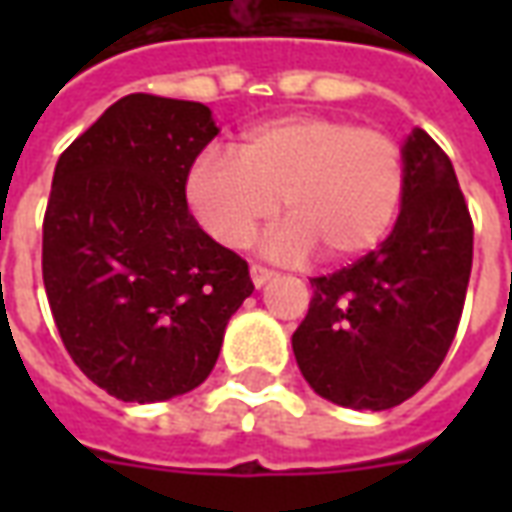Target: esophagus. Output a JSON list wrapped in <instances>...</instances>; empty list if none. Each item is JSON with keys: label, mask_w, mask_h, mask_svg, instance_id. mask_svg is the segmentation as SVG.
<instances>
[{"label": "esophagus", "mask_w": 512, "mask_h": 512, "mask_svg": "<svg viewBox=\"0 0 512 512\" xmlns=\"http://www.w3.org/2000/svg\"><path fill=\"white\" fill-rule=\"evenodd\" d=\"M249 274H252V282H255V288H263L268 279L274 277V271H271V268L257 266V263L252 268H249Z\"/></svg>", "instance_id": "esophagus-1"}]
</instances>
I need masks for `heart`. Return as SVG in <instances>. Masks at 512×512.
<instances>
[{
    "label": "heart",
    "instance_id": "obj_1",
    "mask_svg": "<svg viewBox=\"0 0 512 512\" xmlns=\"http://www.w3.org/2000/svg\"><path fill=\"white\" fill-rule=\"evenodd\" d=\"M406 186L403 150L378 128L345 117L285 115L249 128L238 156L208 150L186 175V200L213 241L241 249L277 216L266 252L301 260L312 249L332 263L384 238Z\"/></svg>",
    "mask_w": 512,
    "mask_h": 512
}]
</instances>
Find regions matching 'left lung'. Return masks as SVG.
Masks as SVG:
<instances>
[{
	"mask_svg": "<svg viewBox=\"0 0 512 512\" xmlns=\"http://www.w3.org/2000/svg\"><path fill=\"white\" fill-rule=\"evenodd\" d=\"M395 230L351 266L312 277L293 332L301 376L326 400L384 411L439 370L461 323L474 227L447 153L422 128L403 145Z\"/></svg>",
	"mask_w": 512,
	"mask_h": 512,
	"instance_id": "left-lung-1",
	"label": "left lung"
}]
</instances>
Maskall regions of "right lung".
<instances>
[{"label":"right lung","instance_id":"add662e5","mask_svg":"<svg viewBox=\"0 0 512 512\" xmlns=\"http://www.w3.org/2000/svg\"><path fill=\"white\" fill-rule=\"evenodd\" d=\"M219 134L211 109L134 93L62 153L43 216V285L65 351L126 403L211 376L252 279L186 205V175Z\"/></svg>","mask_w":512,"mask_h":512}]
</instances>
